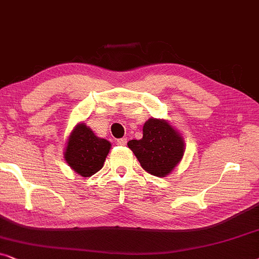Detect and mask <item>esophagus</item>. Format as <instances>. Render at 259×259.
<instances>
[{"instance_id":"esophagus-1","label":"esophagus","mask_w":259,"mask_h":259,"mask_svg":"<svg viewBox=\"0 0 259 259\" xmlns=\"http://www.w3.org/2000/svg\"><path fill=\"white\" fill-rule=\"evenodd\" d=\"M116 144H118L119 146H126L127 139H126V138H121V139H118V141H116Z\"/></svg>"}]
</instances>
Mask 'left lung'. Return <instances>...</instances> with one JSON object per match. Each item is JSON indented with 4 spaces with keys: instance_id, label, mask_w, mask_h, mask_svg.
<instances>
[{
    "instance_id": "left-lung-1",
    "label": "left lung",
    "mask_w": 259,
    "mask_h": 259,
    "mask_svg": "<svg viewBox=\"0 0 259 259\" xmlns=\"http://www.w3.org/2000/svg\"><path fill=\"white\" fill-rule=\"evenodd\" d=\"M127 146L141 167L155 177H166L183 159L185 141L168 120L150 118L144 123L143 138L130 140Z\"/></svg>"
}]
</instances>
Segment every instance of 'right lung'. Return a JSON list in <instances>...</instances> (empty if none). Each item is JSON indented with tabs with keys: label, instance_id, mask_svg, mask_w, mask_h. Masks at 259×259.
Segmentation results:
<instances>
[{
	"label": "right lung",
	"instance_id": "1",
	"mask_svg": "<svg viewBox=\"0 0 259 259\" xmlns=\"http://www.w3.org/2000/svg\"><path fill=\"white\" fill-rule=\"evenodd\" d=\"M112 145L99 138L84 122L74 127L67 139L63 157L70 168L83 178L100 171Z\"/></svg>",
	"mask_w": 259,
	"mask_h": 259
}]
</instances>
